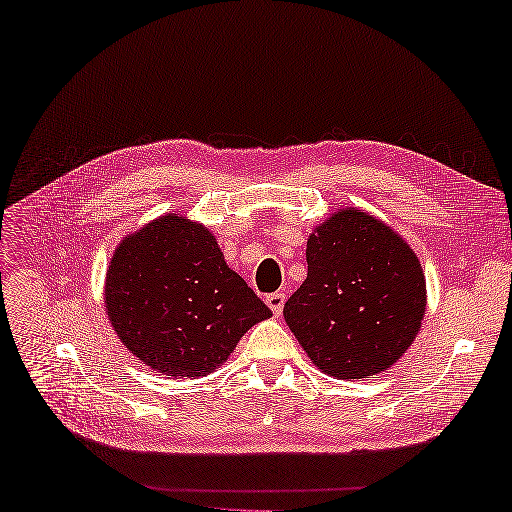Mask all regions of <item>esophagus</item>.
<instances>
[{"mask_svg":"<svg viewBox=\"0 0 512 512\" xmlns=\"http://www.w3.org/2000/svg\"><path fill=\"white\" fill-rule=\"evenodd\" d=\"M284 302H286V295L284 293H271V295H267V306L271 308V313L276 315V317L282 313Z\"/></svg>","mask_w":512,"mask_h":512,"instance_id":"obj_1","label":"esophagus"}]
</instances>
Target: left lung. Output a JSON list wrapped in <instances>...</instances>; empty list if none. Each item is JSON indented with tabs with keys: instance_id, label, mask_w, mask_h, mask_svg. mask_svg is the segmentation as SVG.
<instances>
[{
	"instance_id": "obj_1",
	"label": "left lung",
	"mask_w": 512,
	"mask_h": 512,
	"mask_svg": "<svg viewBox=\"0 0 512 512\" xmlns=\"http://www.w3.org/2000/svg\"><path fill=\"white\" fill-rule=\"evenodd\" d=\"M308 276L284 304L286 326L313 365L339 380L395 365L421 330L426 276L384 221L341 208L306 243Z\"/></svg>"
}]
</instances>
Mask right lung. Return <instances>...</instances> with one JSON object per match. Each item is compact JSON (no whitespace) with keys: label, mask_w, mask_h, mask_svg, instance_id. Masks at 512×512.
I'll use <instances>...</instances> for the list:
<instances>
[{"label":"right lung","mask_w":512,"mask_h":512,"mask_svg":"<svg viewBox=\"0 0 512 512\" xmlns=\"http://www.w3.org/2000/svg\"><path fill=\"white\" fill-rule=\"evenodd\" d=\"M106 315L121 343L160 376L199 378L271 317L223 258L206 226L169 213L128 234L112 254Z\"/></svg>","instance_id":"right-lung-1"}]
</instances>
